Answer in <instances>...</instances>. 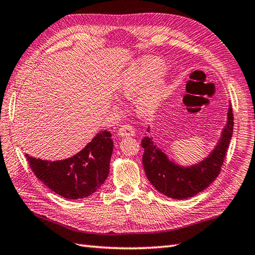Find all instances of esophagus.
I'll use <instances>...</instances> for the list:
<instances>
[{"instance_id":"obj_1","label":"esophagus","mask_w":255,"mask_h":255,"mask_svg":"<svg viewBox=\"0 0 255 255\" xmlns=\"http://www.w3.org/2000/svg\"><path fill=\"white\" fill-rule=\"evenodd\" d=\"M117 134L120 135V137H132V135L135 134V131L130 125H123L118 129Z\"/></svg>"}]
</instances>
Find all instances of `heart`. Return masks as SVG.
Segmentation results:
<instances>
[{
  "instance_id": "b5f03b06",
  "label": "heart",
  "mask_w": 255,
  "mask_h": 255,
  "mask_svg": "<svg viewBox=\"0 0 255 255\" xmlns=\"http://www.w3.org/2000/svg\"><path fill=\"white\" fill-rule=\"evenodd\" d=\"M164 70V64L156 58H145L137 66L128 70L118 91L124 97L138 96L139 110L143 114H151L161 103L165 93L164 81L159 77Z\"/></svg>"
}]
</instances>
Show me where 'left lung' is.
<instances>
[{
    "mask_svg": "<svg viewBox=\"0 0 255 255\" xmlns=\"http://www.w3.org/2000/svg\"><path fill=\"white\" fill-rule=\"evenodd\" d=\"M233 130L234 114L229 104L227 125L223 130L221 141L208 157L191 167H181L169 161L151 138L144 137L141 142L144 149L142 163L147 179L158 192L177 200L190 198L203 191L221 173Z\"/></svg>",
    "mask_w": 255,
    "mask_h": 255,
    "instance_id": "left-lung-1",
    "label": "left lung"
}]
</instances>
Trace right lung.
Segmentation results:
<instances>
[{"label":"right lung","mask_w":255,"mask_h":255,"mask_svg":"<svg viewBox=\"0 0 255 255\" xmlns=\"http://www.w3.org/2000/svg\"><path fill=\"white\" fill-rule=\"evenodd\" d=\"M102 130L76 155L63 161H43L26 154L37 178L66 199H82L96 192L108 178L113 140Z\"/></svg>","instance_id":"add662e5"}]
</instances>
